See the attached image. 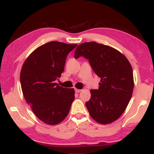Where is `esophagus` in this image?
Returning a JSON list of instances; mask_svg holds the SVG:
<instances>
[{"label": "esophagus", "mask_w": 154, "mask_h": 154, "mask_svg": "<svg viewBox=\"0 0 154 154\" xmlns=\"http://www.w3.org/2000/svg\"><path fill=\"white\" fill-rule=\"evenodd\" d=\"M81 89H75V93H79V92H81Z\"/></svg>", "instance_id": "34e87169"}]
</instances>
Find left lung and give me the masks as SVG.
Wrapping results in <instances>:
<instances>
[{
	"label": "left lung",
	"instance_id": "8db88e82",
	"mask_svg": "<svg viewBox=\"0 0 154 154\" xmlns=\"http://www.w3.org/2000/svg\"><path fill=\"white\" fill-rule=\"evenodd\" d=\"M83 56L100 83L91 90L85 103L91 116L97 122L107 124L122 115L131 99L134 89L133 71L127 58L112 47L95 42L81 44L76 48L75 59Z\"/></svg>",
	"mask_w": 154,
	"mask_h": 154
}]
</instances>
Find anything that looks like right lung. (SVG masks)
Masks as SVG:
<instances>
[{
  "mask_svg": "<svg viewBox=\"0 0 154 154\" xmlns=\"http://www.w3.org/2000/svg\"><path fill=\"white\" fill-rule=\"evenodd\" d=\"M77 44L50 42L32 52L20 72L22 91L26 103L39 119L55 125L63 121L75 99L73 89L55 83L64 71L65 61Z\"/></svg>",
  "mask_w": 154,
  "mask_h": 154,
  "instance_id": "1",
  "label": "right lung"
}]
</instances>
